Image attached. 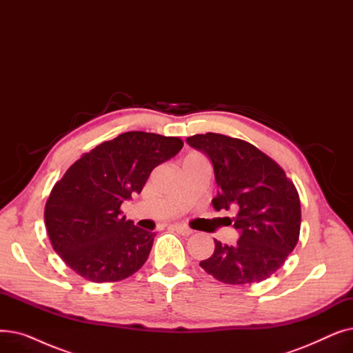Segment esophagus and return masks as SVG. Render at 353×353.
<instances>
[{"mask_svg": "<svg viewBox=\"0 0 353 353\" xmlns=\"http://www.w3.org/2000/svg\"><path fill=\"white\" fill-rule=\"evenodd\" d=\"M172 229L176 230L177 233H180L181 236H190V234L193 233L192 229H189V228H186V226H181V225H173Z\"/></svg>", "mask_w": 353, "mask_h": 353, "instance_id": "1", "label": "esophagus"}]
</instances>
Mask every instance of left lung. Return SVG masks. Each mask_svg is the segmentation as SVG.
I'll list each match as a JSON object with an SVG mask.
<instances>
[{
	"mask_svg": "<svg viewBox=\"0 0 353 353\" xmlns=\"http://www.w3.org/2000/svg\"><path fill=\"white\" fill-rule=\"evenodd\" d=\"M205 153L214 170L219 212L237 208L234 246L214 239L213 254L200 266L228 285L262 282L282 268L301 232V200L282 167L253 144L225 134L206 133L186 139ZM232 223V221H230Z\"/></svg>",
	"mask_w": 353,
	"mask_h": 353,
	"instance_id": "8db88e82",
	"label": "left lung"
}]
</instances>
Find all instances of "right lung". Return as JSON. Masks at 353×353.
Segmentation results:
<instances>
[{"instance_id": "add662e5", "label": "right lung", "mask_w": 353, "mask_h": 353, "mask_svg": "<svg viewBox=\"0 0 353 353\" xmlns=\"http://www.w3.org/2000/svg\"><path fill=\"white\" fill-rule=\"evenodd\" d=\"M181 147L179 137L123 133L83 154L54 184L46 203V229L70 269L103 283L123 281L145 263L156 233L125 220L120 206Z\"/></svg>"}]
</instances>
